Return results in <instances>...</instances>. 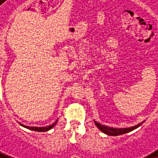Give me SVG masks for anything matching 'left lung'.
<instances>
[{
    "label": "left lung",
    "mask_w": 158,
    "mask_h": 158,
    "mask_svg": "<svg viewBox=\"0 0 158 158\" xmlns=\"http://www.w3.org/2000/svg\"><path fill=\"white\" fill-rule=\"evenodd\" d=\"M94 123L95 125L100 131L103 132L104 134L108 135H112V136H115V135H119L126 134L128 132H131V131H134L135 129H137L138 127H140V125H142L144 123V121H142L140 124L135 125V126H132V127H128V128H113L109 127V126H107V125H103L102 124H100L98 122H97L94 120Z\"/></svg>",
    "instance_id": "8db88e82"
}]
</instances>
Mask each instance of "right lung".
<instances>
[{"instance_id":"obj_1","label":"right lung","mask_w":158,"mask_h":158,"mask_svg":"<svg viewBox=\"0 0 158 158\" xmlns=\"http://www.w3.org/2000/svg\"><path fill=\"white\" fill-rule=\"evenodd\" d=\"M57 121H58V120H56L55 123H53L52 125H49V126H44V127H33V126H27V125H23V124H21V123H19V124H20L21 126L26 128V129H28V130H31V131H40V132H43V131H44V132H45V131H49V130H51V129L57 124Z\"/></svg>"}]
</instances>
